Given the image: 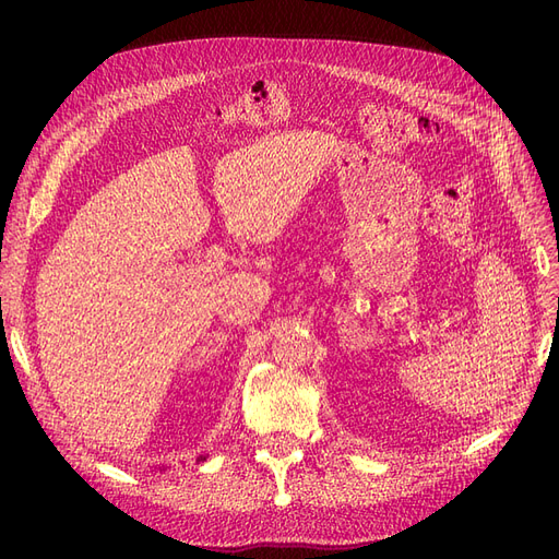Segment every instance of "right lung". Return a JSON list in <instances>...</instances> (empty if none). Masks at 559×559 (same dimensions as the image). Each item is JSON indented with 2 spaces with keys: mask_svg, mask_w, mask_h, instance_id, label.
I'll list each match as a JSON object with an SVG mask.
<instances>
[{
  "mask_svg": "<svg viewBox=\"0 0 559 559\" xmlns=\"http://www.w3.org/2000/svg\"><path fill=\"white\" fill-rule=\"evenodd\" d=\"M200 460H205V456H200ZM200 460H198V462H200Z\"/></svg>",
  "mask_w": 559,
  "mask_h": 559,
  "instance_id": "add662e5",
  "label": "right lung"
}]
</instances>
